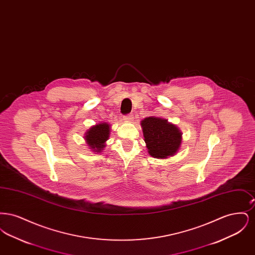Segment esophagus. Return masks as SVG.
I'll return each mask as SVG.
<instances>
[{
	"label": "esophagus",
	"mask_w": 255,
	"mask_h": 255,
	"mask_svg": "<svg viewBox=\"0 0 255 255\" xmlns=\"http://www.w3.org/2000/svg\"><path fill=\"white\" fill-rule=\"evenodd\" d=\"M133 117V116L132 114H129V115H127V116H124V117H123V120H124L125 122H132Z\"/></svg>",
	"instance_id": "obj_1"
}]
</instances>
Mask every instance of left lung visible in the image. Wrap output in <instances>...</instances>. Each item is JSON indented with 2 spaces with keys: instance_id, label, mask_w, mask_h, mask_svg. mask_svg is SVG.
<instances>
[{
  "instance_id": "8db88e82",
  "label": "left lung",
  "mask_w": 255,
  "mask_h": 255,
  "mask_svg": "<svg viewBox=\"0 0 255 255\" xmlns=\"http://www.w3.org/2000/svg\"><path fill=\"white\" fill-rule=\"evenodd\" d=\"M148 153L155 158L175 155L181 147L182 132L167 120L149 117L140 122Z\"/></svg>"
}]
</instances>
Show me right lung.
Instances as JSON below:
<instances>
[{
  "instance_id": "add662e5",
  "label": "right lung",
  "mask_w": 255,
  "mask_h": 255,
  "mask_svg": "<svg viewBox=\"0 0 255 255\" xmlns=\"http://www.w3.org/2000/svg\"><path fill=\"white\" fill-rule=\"evenodd\" d=\"M110 134V125L106 122H101L91 127L85 133L86 142L94 152L100 153L105 147Z\"/></svg>"
}]
</instances>
